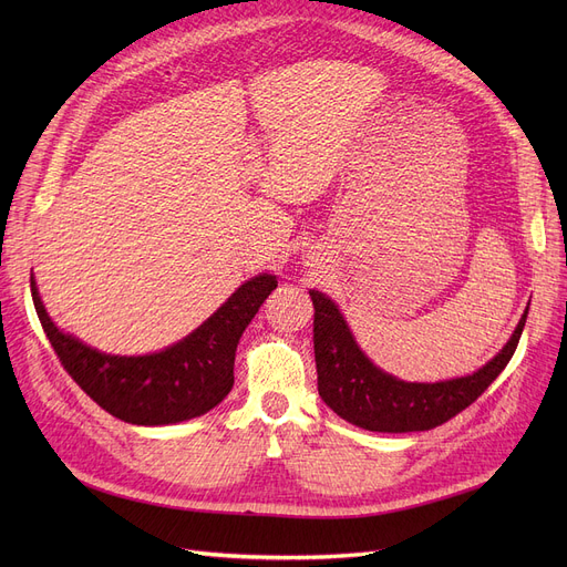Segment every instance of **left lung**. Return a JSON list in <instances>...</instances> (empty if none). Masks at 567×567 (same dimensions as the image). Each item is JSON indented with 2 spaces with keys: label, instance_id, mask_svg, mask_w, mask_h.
<instances>
[{
  "label": "left lung",
  "instance_id": "obj_1",
  "mask_svg": "<svg viewBox=\"0 0 567 567\" xmlns=\"http://www.w3.org/2000/svg\"><path fill=\"white\" fill-rule=\"evenodd\" d=\"M315 306V361L319 395L340 419L370 432H423L451 421L478 400L511 363L528 308L489 363L466 377L434 383L402 381L377 368L355 342L336 301L310 289Z\"/></svg>",
  "mask_w": 567,
  "mask_h": 567
}]
</instances>
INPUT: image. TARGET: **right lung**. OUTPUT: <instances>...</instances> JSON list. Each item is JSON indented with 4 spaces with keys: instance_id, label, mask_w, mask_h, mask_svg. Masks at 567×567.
<instances>
[{
    "instance_id": "obj_1",
    "label": "right lung",
    "mask_w": 567,
    "mask_h": 567,
    "mask_svg": "<svg viewBox=\"0 0 567 567\" xmlns=\"http://www.w3.org/2000/svg\"><path fill=\"white\" fill-rule=\"evenodd\" d=\"M276 287L271 274L246 280L184 340L144 355L105 353L64 333L50 319L34 276L32 299L54 353L80 389L114 419L156 427L197 419L227 398L236 344Z\"/></svg>"
}]
</instances>
